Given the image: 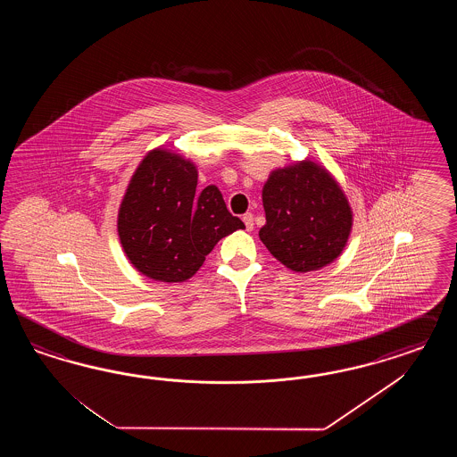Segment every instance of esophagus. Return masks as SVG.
I'll return each instance as SVG.
<instances>
[{
    "mask_svg": "<svg viewBox=\"0 0 457 457\" xmlns=\"http://www.w3.org/2000/svg\"><path fill=\"white\" fill-rule=\"evenodd\" d=\"M243 221H245V226H246V229L251 231L253 228H254V218H253V214L251 212H246L245 216H243Z\"/></svg>",
    "mask_w": 457,
    "mask_h": 457,
    "instance_id": "esophagus-1",
    "label": "esophagus"
}]
</instances>
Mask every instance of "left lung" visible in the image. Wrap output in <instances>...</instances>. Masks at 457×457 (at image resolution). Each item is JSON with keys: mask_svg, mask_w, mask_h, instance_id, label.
I'll use <instances>...</instances> for the list:
<instances>
[{"mask_svg": "<svg viewBox=\"0 0 457 457\" xmlns=\"http://www.w3.org/2000/svg\"><path fill=\"white\" fill-rule=\"evenodd\" d=\"M263 208L260 239L293 271L320 270L345 248L352 228L345 194L310 161L271 172L263 187Z\"/></svg>", "mask_w": 457, "mask_h": 457, "instance_id": "left-lung-1", "label": "left lung"}]
</instances>
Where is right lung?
<instances>
[{
	"label": "right lung",
	"mask_w": 457,
	"mask_h": 457,
	"mask_svg": "<svg viewBox=\"0 0 457 457\" xmlns=\"http://www.w3.org/2000/svg\"><path fill=\"white\" fill-rule=\"evenodd\" d=\"M127 258L145 277L178 283L193 277L224 236L243 229L216 186L197 189L193 162L153 151L140 162L119 211Z\"/></svg>",
	"instance_id": "add662e5"
}]
</instances>
